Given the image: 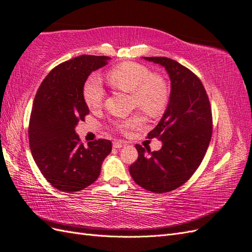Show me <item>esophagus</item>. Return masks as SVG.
<instances>
[{"instance_id": "1", "label": "esophagus", "mask_w": 252, "mask_h": 252, "mask_svg": "<svg viewBox=\"0 0 252 252\" xmlns=\"http://www.w3.org/2000/svg\"><path fill=\"white\" fill-rule=\"evenodd\" d=\"M123 145H124V144L120 142V141H115V142H113L114 149H121V147H123Z\"/></svg>"}]
</instances>
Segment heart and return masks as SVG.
<instances>
[{"label":"heart","instance_id":"b5f03b06","mask_svg":"<svg viewBox=\"0 0 252 252\" xmlns=\"http://www.w3.org/2000/svg\"><path fill=\"white\" fill-rule=\"evenodd\" d=\"M106 79L113 89L130 93L131 103L151 116L163 112L169 100V89L164 80L142 64L125 62L109 70ZM105 90L100 80L96 76L91 77L83 87V98L91 110L101 106ZM144 123V116L134 113L129 118L115 122V128L122 132L137 129Z\"/></svg>","mask_w":252,"mask_h":252}]
</instances>
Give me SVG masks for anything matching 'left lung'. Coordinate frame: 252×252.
Returning a JSON list of instances; mask_svg holds the SVG:
<instances>
[{"label":"left lung","instance_id":"left-lung-1","mask_svg":"<svg viewBox=\"0 0 252 252\" xmlns=\"http://www.w3.org/2000/svg\"><path fill=\"white\" fill-rule=\"evenodd\" d=\"M143 59L164 67L171 93L160 122L147 134L160 140L161 149L151 152L137 144L139 156L129 172L149 191L169 192L186 183L203 160L213 132L211 103L201 80L185 66L163 57Z\"/></svg>","mask_w":252,"mask_h":252}]
</instances>
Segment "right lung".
I'll return each mask as SVG.
<instances>
[{
    "instance_id": "add662e5",
    "label": "right lung",
    "mask_w": 252,
    "mask_h": 252,
    "mask_svg": "<svg viewBox=\"0 0 252 252\" xmlns=\"http://www.w3.org/2000/svg\"><path fill=\"white\" fill-rule=\"evenodd\" d=\"M110 58L80 55L48 73L34 98L29 126L30 149L41 174L61 191L76 192L93 184L112 150L110 140L98 139L85 147L75 131L90 113L83 87L92 71Z\"/></svg>"
}]
</instances>
